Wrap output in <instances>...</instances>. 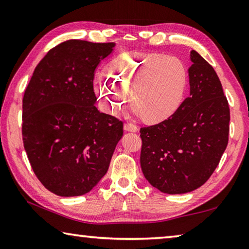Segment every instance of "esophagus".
<instances>
[{"mask_svg": "<svg viewBox=\"0 0 249 249\" xmlns=\"http://www.w3.org/2000/svg\"><path fill=\"white\" fill-rule=\"evenodd\" d=\"M124 129L126 130V132H137L138 127L135 124H132V123H125L124 124Z\"/></svg>", "mask_w": 249, "mask_h": 249, "instance_id": "esophagus-1", "label": "esophagus"}]
</instances>
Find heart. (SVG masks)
Segmentation results:
<instances>
[{"instance_id":"1","label":"heart","mask_w":249,"mask_h":249,"mask_svg":"<svg viewBox=\"0 0 249 249\" xmlns=\"http://www.w3.org/2000/svg\"><path fill=\"white\" fill-rule=\"evenodd\" d=\"M188 69L177 57L160 53H127L95 79V89L112 112L129 101L146 122L170 117L182 102Z\"/></svg>"}]
</instances>
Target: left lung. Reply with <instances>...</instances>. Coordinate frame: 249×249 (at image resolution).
I'll return each instance as SVG.
<instances>
[{
    "label": "left lung",
    "instance_id": "1",
    "mask_svg": "<svg viewBox=\"0 0 249 249\" xmlns=\"http://www.w3.org/2000/svg\"><path fill=\"white\" fill-rule=\"evenodd\" d=\"M190 59V96L167 120L141 128L142 174L168 195L204 184L229 142L230 107L220 79L196 50Z\"/></svg>",
    "mask_w": 249,
    "mask_h": 249
}]
</instances>
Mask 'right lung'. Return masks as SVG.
<instances>
[{"label": "right lung", "mask_w": 249, "mask_h": 249, "mask_svg": "<svg viewBox=\"0 0 249 249\" xmlns=\"http://www.w3.org/2000/svg\"><path fill=\"white\" fill-rule=\"evenodd\" d=\"M114 46L64 41L41 59L25 90L24 148L37 178L57 196L91 191L123 136V122L94 105L95 69Z\"/></svg>", "instance_id": "obj_1"}]
</instances>
